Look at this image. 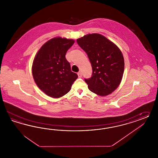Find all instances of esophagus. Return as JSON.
<instances>
[{
  "mask_svg": "<svg viewBox=\"0 0 158 158\" xmlns=\"http://www.w3.org/2000/svg\"><path fill=\"white\" fill-rule=\"evenodd\" d=\"M77 75H78L79 77H82V74H81V71L79 72V73H77Z\"/></svg>",
  "mask_w": 158,
  "mask_h": 158,
  "instance_id": "1",
  "label": "esophagus"
}]
</instances>
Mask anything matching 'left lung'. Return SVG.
I'll use <instances>...</instances> for the list:
<instances>
[{
    "label": "left lung",
    "mask_w": 158,
    "mask_h": 158,
    "mask_svg": "<svg viewBox=\"0 0 158 158\" xmlns=\"http://www.w3.org/2000/svg\"><path fill=\"white\" fill-rule=\"evenodd\" d=\"M77 41L87 53L93 68L91 77L85 79L89 89L100 96L111 94L124 73V57L118 47L98 33L87 34Z\"/></svg>",
    "instance_id": "left-lung-1"
}]
</instances>
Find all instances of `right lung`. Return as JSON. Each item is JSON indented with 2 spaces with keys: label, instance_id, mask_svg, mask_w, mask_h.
Instances as JSON below:
<instances>
[{
  "label": "right lung",
  "instance_id": "right-lung-1",
  "mask_svg": "<svg viewBox=\"0 0 158 158\" xmlns=\"http://www.w3.org/2000/svg\"><path fill=\"white\" fill-rule=\"evenodd\" d=\"M75 41L60 37L51 39L39 49L32 65V74L39 89L47 95L60 98L68 93L77 78L65 54Z\"/></svg>",
  "mask_w": 158,
  "mask_h": 158
}]
</instances>
